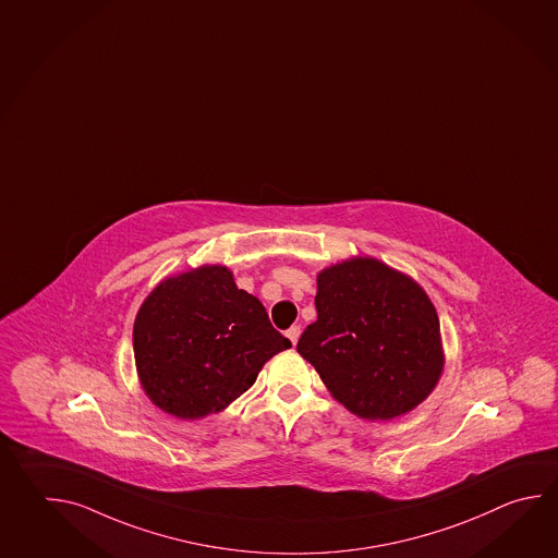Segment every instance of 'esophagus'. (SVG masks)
<instances>
[{
  "label": "esophagus",
  "mask_w": 558,
  "mask_h": 558,
  "mask_svg": "<svg viewBox=\"0 0 558 558\" xmlns=\"http://www.w3.org/2000/svg\"><path fill=\"white\" fill-rule=\"evenodd\" d=\"M300 333H302V330H300V326H292V328H288V331H286L288 340L292 341L294 345H296V341L298 338H300Z\"/></svg>",
  "instance_id": "34e87169"
}]
</instances>
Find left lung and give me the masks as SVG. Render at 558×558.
Segmentation results:
<instances>
[{
	"label": "left lung",
	"instance_id": "left-lung-1",
	"mask_svg": "<svg viewBox=\"0 0 558 558\" xmlns=\"http://www.w3.org/2000/svg\"><path fill=\"white\" fill-rule=\"evenodd\" d=\"M318 319L296 350L331 396L364 420H391L432 393L441 376L439 318L411 278L374 258L318 276Z\"/></svg>",
	"mask_w": 558,
	"mask_h": 558
}]
</instances>
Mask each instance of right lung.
Wrapping results in <instances>:
<instances>
[{
	"label": "right lung",
	"instance_id": "1",
	"mask_svg": "<svg viewBox=\"0 0 558 558\" xmlns=\"http://www.w3.org/2000/svg\"><path fill=\"white\" fill-rule=\"evenodd\" d=\"M133 345L138 376L160 410L196 420L242 396L272 355L292 348L258 298L239 290L225 266L160 282L138 310Z\"/></svg>",
	"mask_w": 558,
	"mask_h": 558
}]
</instances>
